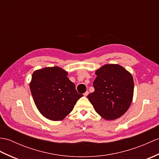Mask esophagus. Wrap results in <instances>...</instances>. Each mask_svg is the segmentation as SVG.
<instances>
[{"label": "esophagus", "instance_id": "esophagus-1", "mask_svg": "<svg viewBox=\"0 0 159 159\" xmlns=\"http://www.w3.org/2000/svg\"><path fill=\"white\" fill-rule=\"evenodd\" d=\"M88 94H89V91H87L85 92V93H84L83 95H84V96H85V97H86V96H87V95H88Z\"/></svg>", "mask_w": 159, "mask_h": 159}]
</instances>
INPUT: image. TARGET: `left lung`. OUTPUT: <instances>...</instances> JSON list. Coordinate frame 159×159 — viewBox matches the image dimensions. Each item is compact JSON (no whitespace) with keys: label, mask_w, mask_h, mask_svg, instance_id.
Returning <instances> with one entry per match:
<instances>
[{"label":"left lung","mask_w":159,"mask_h":159,"mask_svg":"<svg viewBox=\"0 0 159 159\" xmlns=\"http://www.w3.org/2000/svg\"><path fill=\"white\" fill-rule=\"evenodd\" d=\"M95 91L87 98L97 113L114 120L127 112L131 104L134 83L131 74L118 64H106L95 72Z\"/></svg>","instance_id":"left-lung-1"}]
</instances>
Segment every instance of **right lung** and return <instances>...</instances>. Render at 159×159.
Wrapping results in <instances>:
<instances>
[{
    "label": "right lung",
    "instance_id": "right-lung-1",
    "mask_svg": "<svg viewBox=\"0 0 159 159\" xmlns=\"http://www.w3.org/2000/svg\"><path fill=\"white\" fill-rule=\"evenodd\" d=\"M67 75V72L55 66L38 70L32 76L30 88L33 99L40 112L48 119H64L83 96Z\"/></svg>",
    "mask_w": 159,
    "mask_h": 159
}]
</instances>
